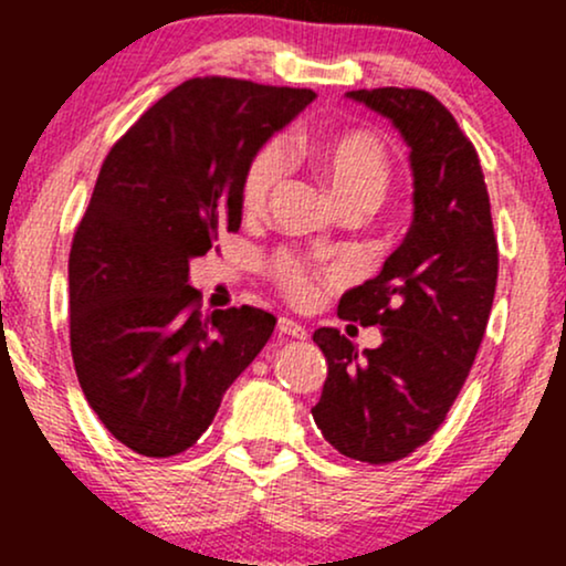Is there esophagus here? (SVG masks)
Returning <instances> with one entry per match:
<instances>
[{"instance_id": "34e87169", "label": "esophagus", "mask_w": 566, "mask_h": 566, "mask_svg": "<svg viewBox=\"0 0 566 566\" xmlns=\"http://www.w3.org/2000/svg\"><path fill=\"white\" fill-rule=\"evenodd\" d=\"M276 329H279V335H290V337H297V340H303L305 335V327L303 324H297L295 319H287V316H279V322H276Z\"/></svg>"}]
</instances>
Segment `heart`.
<instances>
[{
	"label": "heart",
	"mask_w": 566,
	"mask_h": 566,
	"mask_svg": "<svg viewBox=\"0 0 566 566\" xmlns=\"http://www.w3.org/2000/svg\"><path fill=\"white\" fill-rule=\"evenodd\" d=\"M308 157L346 210H373L391 186V159L382 143L365 129L319 135L308 143ZM282 178V146L279 140L263 143L244 167L242 207L247 216H261ZM269 274L292 303H305L316 290L311 265L292 252H276L269 263Z\"/></svg>",
	"instance_id": "1"
}]
</instances>
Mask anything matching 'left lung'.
<instances>
[{"mask_svg": "<svg viewBox=\"0 0 566 566\" xmlns=\"http://www.w3.org/2000/svg\"><path fill=\"white\" fill-rule=\"evenodd\" d=\"M399 127L415 175V218L382 271L348 290L337 316L380 324L378 348L314 333L327 380L314 412L337 452L369 465L412 454L447 420L469 378L497 287V239L473 143L426 90H354Z\"/></svg>", "mask_w": 566, "mask_h": 566, "instance_id": "left-lung-1", "label": "left lung"}]
</instances>
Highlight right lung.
<instances>
[{
    "label": "right lung",
    "instance_id": "add662e5",
    "mask_svg": "<svg viewBox=\"0 0 566 566\" xmlns=\"http://www.w3.org/2000/svg\"><path fill=\"white\" fill-rule=\"evenodd\" d=\"M314 90L197 76L114 143L69 255L74 369L101 423L133 452L197 444L226 388L274 333L263 308L201 314L188 261L242 223L247 161Z\"/></svg>",
    "mask_w": 566,
    "mask_h": 566
}]
</instances>
